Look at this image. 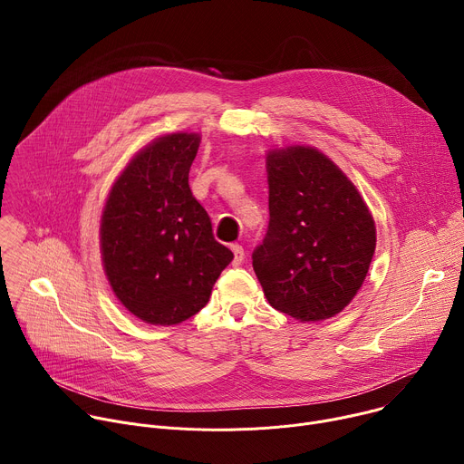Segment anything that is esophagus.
I'll return each instance as SVG.
<instances>
[{
	"label": "esophagus",
	"mask_w": 464,
	"mask_h": 464,
	"mask_svg": "<svg viewBox=\"0 0 464 464\" xmlns=\"http://www.w3.org/2000/svg\"><path fill=\"white\" fill-rule=\"evenodd\" d=\"M231 251H233V264H235V266H240V264H242V260H244V247L242 246H238V244H233L231 246Z\"/></svg>",
	"instance_id": "1"
}]
</instances>
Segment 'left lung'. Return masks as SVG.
I'll return each instance as SVG.
<instances>
[{
	"label": "left lung",
	"mask_w": 464,
	"mask_h": 464,
	"mask_svg": "<svg viewBox=\"0 0 464 464\" xmlns=\"http://www.w3.org/2000/svg\"><path fill=\"white\" fill-rule=\"evenodd\" d=\"M270 224L253 251L268 303L301 323L340 314L362 288L376 227L347 174L308 145L266 154Z\"/></svg>",
	"instance_id": "obj_1"
}]
</instances>
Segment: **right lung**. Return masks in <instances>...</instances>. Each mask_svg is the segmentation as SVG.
<instances>
[{"label":"right lung","instance_id":"right-lung-1","mask_svg":"<svg viewBox=\"0 0 464 464\" xmlns=\"http://www.w3.org/2000/svg\"><path fill=\"white\" fill-rule=\"evenodd\" d=\"M200 134H167L131 158L101 217V256L121 304L149 324H178L200 312L231 249L213 237L188 187Z\"/></svg>","mask_w":464,"mask_h":464}]
</instances>
